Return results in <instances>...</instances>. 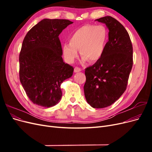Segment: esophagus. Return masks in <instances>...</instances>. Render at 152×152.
Masks as SVG:
<instances>
[{"label": "esophagus", "instance_id": "34e87169", "mask_svg": "<svg viewBox=\"0 0 152 152\" xmlns=\"http://www.w3.org/2000/svg\"><path fill=\"white\" fill-rule=\"evenodd\" d=\"M81 68H79V67H75L74 68V72L75 73H77V72H81Z\"/></svg>", "mask_w": 152, "mask_h": 152}]
</instances>
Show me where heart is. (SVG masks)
Returning <instances> with one entry per match:
<instances>
[{
    "label": "heart",
    "instance_id": "b5f03b06",
    "mask_svg": "<svg viewBox=\"0 0 152 152\" xmlns=\"http://www.w3.org/2000/svg\"><path fill=\"white\" fill-rule=\"evenodd\" d=\"M107 40L108 32L104 26L85 25L70 35V42L63 44V54L68 63H73L80 50L84 62H96L103 55Z\"/></svg>",
    "mask_w": 152,
    "mask_h": 152
}]
</instances>
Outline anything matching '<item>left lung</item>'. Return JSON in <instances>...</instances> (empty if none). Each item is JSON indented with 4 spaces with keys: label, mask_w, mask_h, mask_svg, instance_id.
<instances>
[{
    "label": "left lung",
    "mask_w": 152,
    "mask_h": 152,
    "mask_svg": "<svg viewBox=\"0 0 152 152\" xmlns=\"http://www.w3.org/2000/svg\"><path fill=\"white\" fill-rule=\"evenodd\" d=\"M95 21L108 28V41L102 57L86 68L84 86L87 102L94 108L112 105L126 89L132 67V45L124 26L111 16Z\"/></svg>",
    "instance_id": "left-lung-1"
}]
</instances>
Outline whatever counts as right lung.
I'll use <instances>...</instances> for the list:
<instances>
[{"mask_svg": "<svg viewBox=\"0 0 152 152\" xmlns=\"http://www.w3.org/2000/svg\"><path fill=\"white\" fill-rule=\"evenodd\" d=\"M73 22L44 19L29 30L20 54V80L34 104L50 108L61 99V84L70 78L73 66L63 61L59 35Z\"/></svg>", "mask_w": 152, "mask_h": 152, "instance_id": "1", "label": "right lung"}]
</instances>
